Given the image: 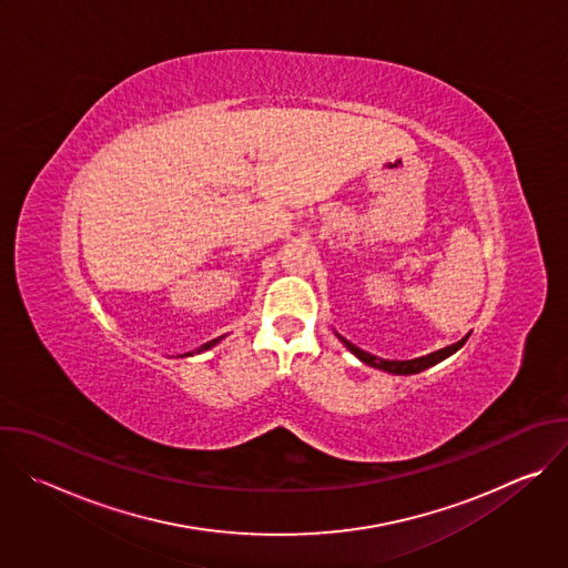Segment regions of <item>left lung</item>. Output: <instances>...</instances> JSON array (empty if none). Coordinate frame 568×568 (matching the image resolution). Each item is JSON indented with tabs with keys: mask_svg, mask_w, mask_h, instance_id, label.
<instances>
[{
	"mask_svg": "<svg viewBox=\"0 0 568 568\" xmlns=\"http://www.w3.org/2000/svg\"><path fill=\"white\" fill-rule=\"evenodd\" d=\"M467 337H469V335H467ZM467 337L460 339V342H456V344H452V346H447V348H440V351H436V353H432V355H425V357H418V359H407V362L382 359V357H375V355H371V353L357 348L355 344H351V342L344 339V337H339V339L346 344V348H348L353 355H357V357H359L362 362H366L368 366H375V368H382V371L395 373V375H414V373H420V371H425V368H429V366L443 362L445 357L454 355L458 348H463V344L467 342Z\"/></svg>",
	"mask_w": 568,
	"mask_h": 568,
	"instance_id": "8db88e82",
	"label": "left lung"
}]
</instances>
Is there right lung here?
Listing matches in <instances>:
<instances>
[{
	"label": "right lung",
	"instance_id": "obj_1",
	"mask_svg": "<svg viewBox=\"0 0 568 568\" xmlns=\"http://www.w3.org/2000/svg\"><path fill=\"white\" fill-rule=\"evenodd\" d=\"M217 342H220V339H213V342H206V344H204V346H200V351H206V348H211V346H213V344H217Z\"/></svg>",
	"mask_w": 568,
	"mask_h": 568
}]
</instances>
